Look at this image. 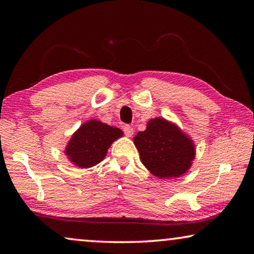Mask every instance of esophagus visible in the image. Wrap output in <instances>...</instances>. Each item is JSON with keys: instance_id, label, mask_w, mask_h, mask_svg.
<instances>
[{"instance_id": "obj_1", "label": "esophagus", "mask_w": 254, "mask_h": 254, "mask_svg": "<svg viewBox=\"0 0 254 254\" xmlns=\"http://www.w3.org/2000/svg\"><path fill=\"white\" fill-rule=\"evenodd\" d=\"M123 131H124V134L127 136H132L133 132H134V130H133V127L131 126H124Z\"/></svg>"}]
</instances>
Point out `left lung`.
I'll return each instance as SVG.
<instances>
[{
    "label": "left lung",
    "instance_id": "8db88e82",
    "mask_svg": "<svg viewBox=\"0 0 254 254\" xmlns=\"http://www.w3.org/2000/svg\"><path fill=\"white\" fill-rule=\"evenodd\" d=\"M134 142L141 162L160 179L180 177L195 159V145L176 124L162 118L150 120L147 128L137 132Z\"/></svg>",
    "mask_w": 254,
    "mask_h": 254
}]
</instances>
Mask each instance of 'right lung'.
<instances>
[{"mask_svg":"<svg viewBox=\"0 0 254 254\" xmlns=\"http://www.w3.org/2000/svg\"><path fill=\"white\" fill-rule=\"evenodd\" d=\"M123 135L119 127H113L97 120H91L72 134L65 153L79 168H89L105 158L107 150L115 140Z\"/></svg>","mask_w":254,"mask_h":254,"instance_id":"right-lung-1","label":"right lung"}]
</instances>
